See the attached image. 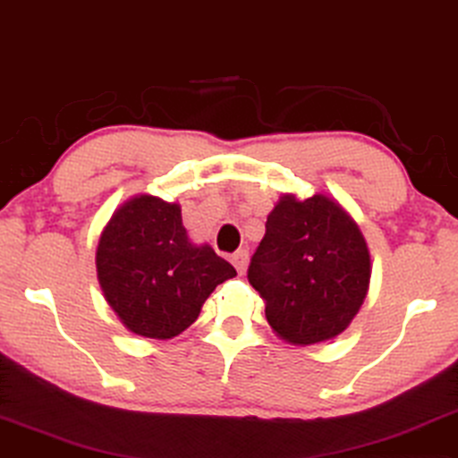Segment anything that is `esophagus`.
I'll return each instance as SVG.
<instances>
[{
	"label": "esophagus",
	"instance_id": "1",
	"mask_svg": "<svg viewBox=\"0 0 458 458\" xmlns=\"http://www.w3.org/2000/svg\"><path fill=\"white\" fill-rule=\"evenodd\" d=\"M248 260H250V254L248 250H237L233 256H231V262H233V267L237 268V273L243 275L245 268H248Z\"/></svg>",
	"mask_w": 458,
	"mask_h": 458
}]
</instances>
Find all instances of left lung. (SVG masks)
Listing matches in <instances>:
<instances>
[{
  "label": "left lung",
  "mask_w": 458,
  "mask_h": 458,
  "mask_svg": "<svg viewBox=\"0 0 458 458\" xmlns=\"http://www.w3.org/2000/svg\"><path fill=\"white\" fill-rule=\"evenodd\" d=\"M369 273L366 240L339 202L284 194L267 218L248 281L281 339L314 344L349 327L366 300Z\"/></svg>",
  "instance_id": "left-lung-1"
}]
</instances>
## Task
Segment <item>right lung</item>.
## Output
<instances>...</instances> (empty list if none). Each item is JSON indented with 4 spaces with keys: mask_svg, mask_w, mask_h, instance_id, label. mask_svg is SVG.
Returning <instances> with one entry per match:
<instances>
[{
    "mask_svg": "<svg viewBox=\"0 0 458 458\" xmlns=\"http://www.w3.org/2000/svg\"><path fill=\"white\" fill-rule=\"evenodd\" d=\"M105 300L131 333L174 339L196 322L216 284L237 273L210 245H194L180 204L136 196L115 210L97 248Z\"/></svg>",
    "mask_w": 458,
    "mask_h": 458,
    "instance_id": "add662e5",
    "label": "right lung"
}]
</instances>
